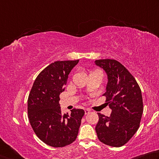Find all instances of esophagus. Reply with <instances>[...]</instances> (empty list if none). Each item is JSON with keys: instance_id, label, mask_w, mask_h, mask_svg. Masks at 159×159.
I'll return each mask as SVG.
<instances>
[{"instance_id": "esophagus-1", "label": "esophagus", "mask_w": 159, "mask_h": 159, "mask_svg": "<svg viewBox=\"0 0 159 159\" xmlns=\"http://www.w3.org/2000/svg\"><path fill=\"white\" fill-rule=\"evenodd\" d=\"M84 112H85V115H88V114H89L91 112V110L89 109H85Z\"/></svg>"}]
</instances>
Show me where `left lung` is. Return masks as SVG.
<instances>
[{
	"label": "left lung",
	"mask_w": 159,
	"mask_h": 159,
	"mask_svg": "<svg viewBox=\"0 0 159 159\" xmlns=\"http://www.w3.org/2000/svg\"><path fill=\"white\" fill-rule=\"evenodd\" d=\"M95 63L108 77L105 102L112 109L110 116L98 113L96 126L98 140L107 145L119 147L127 143L140 127L143 112L141 89L134 77L119 61L99 59Z\"/></svg>",
	"instance_id": "1"
}]
</instances>
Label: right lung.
<instances>
[{
  "mask_svg": "<svg viewBox=\"0 0 159 159\" xmlns=\"http://www.w3.org/2000/svg\"><path fill=\"white\" fill-rule=\"evenodd\" d=\"M79 60L58 61L49 64L36 77L28 98V116L40 140L53 147H63L76 140L84 115L82 109L62 114L60 93L68 75Z\"/></svg>",
  "mask_w": 159,
  "mask_h": 159,
  "instance_id": "obj_1",
  "label": "right lung"
}]
</instances>
